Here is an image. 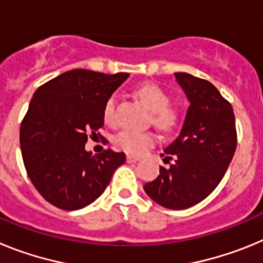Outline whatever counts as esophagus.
Instances as JSON below:
<instances>
[{"label":"esophagus","mask_w":263,"mask_h":263,"mask_svg":"<svg viewBox=\"0 0 263 263\" xmlns=\"http://www.w3.org/2000/svg\"><path fill=\"white\" fill-rule=\"evenodd\" d=\"M126 160L129 162V163H136V162H138V160H139V158L133 157V155H127Z\"/></svg>","instance_id":"esophagus-1"}]
</instances>
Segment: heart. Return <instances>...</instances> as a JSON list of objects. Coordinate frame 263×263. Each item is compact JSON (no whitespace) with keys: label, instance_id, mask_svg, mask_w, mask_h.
I'll list each match as a JSON object with an SVG mask.
<instances>
[{"label":"heart","instance_id":"1","mask_svg":"<svg viewBox=\"0 0 263 263\" xmlns=\"http://www.w3.org/2000/svg\"><path fill=\"white\" fill-rule=\"evenodd\" d=\"M137 95L141 99L146 108L154 113V124L163 130H171L178 122L179 115L175 109L170 108V97L162 88L155 84H145L137 90ZM116 99L110 97L105 103L103 111L104 121L111 124L115 120ZM155 142V137L152 133H141L134 130L125 129L115 137V143L130 154L139 155L152 147Z\"/></svg>","mask_w":263,"mask_h":263}]
</instances>
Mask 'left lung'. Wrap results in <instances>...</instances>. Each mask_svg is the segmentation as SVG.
<instances>
[{
  "label": "left lung",
  "mask_w": 263,
  "mask_h": 263,
  "mask_svg": "<svg viewBox=\"0 0 263 263\" xmlns=\"http://www.w3.org/2000/svg\"><path fill=\"white\" fill-rule=\"evenodd\" d=\"M178 84L190 101L180 134L164 148L159 175L143 185L155 203L185 210L200 203L221 182L237 146L233 108L217 88L204 79L176 72Z\"/></svg>",
  "instance_id": "1"
}]
</instances>
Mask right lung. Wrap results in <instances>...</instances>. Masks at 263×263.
<instances>
[{
  "label": "right lung",
  "mask_w": 263,
  "mask_h": 263,
  "mask_svg": "<svg viewBox=\"0 0 263 263\" xmlns=\"http://www.w3.org/2000/svg\"><path fill=\"white\" fill-rule=\"evenodd\" d=\"M129 73L72 69L35 90L21 124L23 163L39 194L64 211L81 210L105 191L124 153L85 150L88 137L104 126L103 111Z\"/></svg>",
  "instance_id": "obj_1"
}]
</instances>
